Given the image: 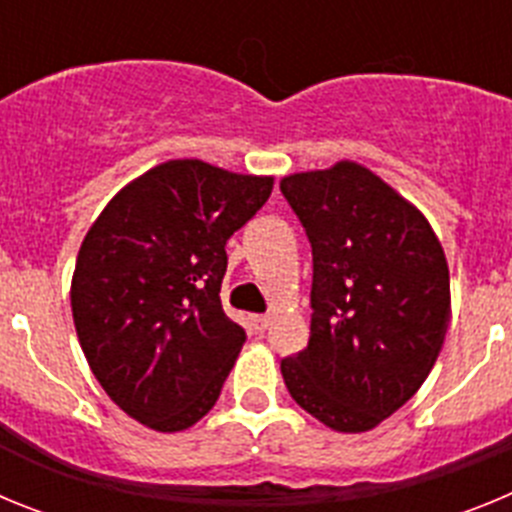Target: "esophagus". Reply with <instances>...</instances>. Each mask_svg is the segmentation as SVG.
<instances>
[{"label": "esophagus", "instance_id": "obj_1", "mask_svg": "<svg viewBox=\"0 0 512 512\" xmlns=\"http://www.w3.org/2000/svg\"><path fill=\"white\" fill-rule=\"evenodd\" d=\"M251 323H253V330H256V333H264V330L271 325V318L269 315H253Z\"/></svg>", "mask_w": 512, "mask_h": 512}]
</instances>
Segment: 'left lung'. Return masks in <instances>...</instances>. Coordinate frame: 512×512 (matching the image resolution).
Returning a JSON list of instances; mask_svg holds the SVG:
<instances>
[{
    "label": "left lung",
    "instance_id": "obj_1",
    "mask_svg": "<svg viewBox=\"0 0 512 512\" xmlns=\"http://www.w3.org/2000/svg\"><path fill=\"white\" fill-rule=\"evenodd\" d=\"M312 246L310 341L282 359L305 413L366 433L431 374L451 318L449 264L423 212L356 161L284 176Z\"/></svg>",
    "mask_w": 512,
    "mask_h": 512
}]
</instances>
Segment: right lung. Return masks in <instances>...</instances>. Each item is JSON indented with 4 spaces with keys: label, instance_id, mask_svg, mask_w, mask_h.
I'll list each match as a JSON object with an SVG mask.
<instances>
[{
    "label": "right lung",
    "instance_id": "1",
    "mask_svg": "<svg viewBox=\"0 0 512 512\" xmlns=\"http://www.w3.org/2000/svg\"><path fill=\"white\" fill-rule=\"evenodd\" d=\"M271 189L274 176L174 158L125 184L81 241V351L110 400L151 431H187L220 397L246 343L220 302L225 243Z\"/></svg>",
    "mask_w": 512,
    "mask_h": 512
}]
</instances>
